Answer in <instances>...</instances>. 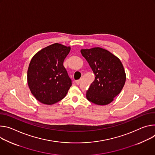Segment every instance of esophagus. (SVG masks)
<instances>
[{"mask_svg":"<svg viewBox=\"0 0 155 155\" xmlns=\"http://www.w3.org/2000/svg\"><path fill=\"white\" fill-rule=\"evenodd\" d=\"M80 82H81V80H77V81H76V84L77 85H79V84H80Z\"/></svg>","mask_w":155,"mask_h":155,"instance_id":"34e87169","label":"esophagus"}]
</instances>
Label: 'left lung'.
Instances as JSON below:
<instances>
[{"instance_id":"left-lung-1","label":"left lung","mask_w":155,"mask_h":155,"mask_svg":"<svg viewBox=\"0 0 155 155\" xmlns=\"http://www.w3.org/2000/svg\"><path fill=\"white\" fill-rule=\"evenodd\" d=\"M95 75L86 94L87 99L98 105H106L122 91L126 75L124 66L116 56L100 47L81 49Z\"/></svg>"}]
</instances>
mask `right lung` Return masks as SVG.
<instances>
[{
  "instance_id": "add662e5",
  "label": "right lung",
  "mask_w": 155,
  "mask_h": 155,
  "mask_svg": "<svg viewBox=\"0 0 155 155\" xmlns=\"http://www.w3.org/2000/svg\"><path fill=\"white\" fill-rule=\"evenodd\" d=\"M71 47L61 44L50 45L34 55L29 64V88L39 101L53 105L61 100L71 86L63 61Z\"/></svg>"
}]
</instances>
